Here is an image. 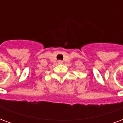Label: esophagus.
Instances as JSON below:
<instances>
[{"instance_id": "34e87169", "label": "esophagus", "mask_w": 123, "mask_h": 123, "mask_svg": "<svg viewBox=\"0 0 123 123\" xmlns=\"http://www.w3.org/2000/svg\"><path fill=\"white\" fill-rule=\"evenodd\" d=\"M58 63L59 64H62V61L61 60H59V61H58Z\"/></svg>"}]
</instances>
